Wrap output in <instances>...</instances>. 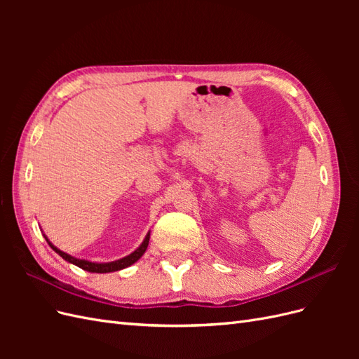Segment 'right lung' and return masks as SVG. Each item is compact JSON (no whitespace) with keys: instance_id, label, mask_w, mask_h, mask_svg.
<instances>
[{"instance_id":"right-lung-1","label":"right lung","mask_w":359,"mask_h":359,"mask_svg":"<svg viewBox=\"0 0 359 359\" xmlns=\"http://www.w3.org/2000/svg\"><path fill=\"white\" fill-rule=\"evenodd\" d=\"M149 233L148 232L144 238L142 244H140L135 252H132L130 255L118 259V260H112V262H91V260H86V259H79V257H74L66 252H62V250H60L58 247L53 245L49 240L48 236L43 233V236H45V240L48 241V244L50 245L52 250H55V253H58L64 260H67L69 264H73L76 266H79L85 271H88V273H97V274H106V273H115V271H119V269H124L130 265H133L135 262H137V260L142 257V255L147 252V247H148V243H149Z\"/></svg>"}]
</instances>
